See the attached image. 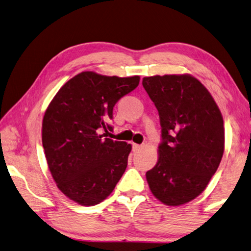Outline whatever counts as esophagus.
I'll return each mask as SVG.
<instances>
[{
    "instance_id": "esophagus-1",
    "label": "esophagus",
    "mask_w": 251,
    "mask_h": 251,
    "mask_svg": "<svg viewBox=\"0 0 251 251\" xmlns=\"http://www.w3.org/2000/svg\"><path fill=\"white\" fill-rule=\"evenodd\" d=\"M143 148V146L141 145H138V144H133V150L134 151H138L139 149Z\"/></svg>"
}]
</instances>
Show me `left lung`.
Here are the masks:
<instances>
[{
	"label": "left lung",
	"instance_id": "8db88e82",
	"mask_svg": "<svg viewBox=\"0 0 251 251\" xmlns=\"http://www.w3.org/2000/svg\"><path fill=\"white\" fill-rule=\"evenodd\" d=\"M143 85L158 110L162 136L158 161L146 179L154 198L179 206L198 198L220 166L224 121L211 93L193 75L145 76Z\"/></svg>",
	"mask_w": 251,
	"mask_h": 251
}]
</instances>
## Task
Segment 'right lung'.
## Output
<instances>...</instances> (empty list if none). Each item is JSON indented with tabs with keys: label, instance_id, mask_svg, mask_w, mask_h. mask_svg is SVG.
<instances>
[{
	"label": "right lung",
	"instance_id": "add662e5",
	"mask_svg": "<svg viewBox=\"0 0 251 251\" xmlns=\"http://www.w3.org/2000/svg\"><path fill=\"white\" fill-rule=\"evenodd\" d=\"M139 75L108 76L83 71L67 81L43 118L42 139L49 171L72 201H104L125 172L131 145L107 138L118 100L137 88Z\"/></svg>",
	"mask_w": 251,
	"mask_h": 251
}]
</instances>
